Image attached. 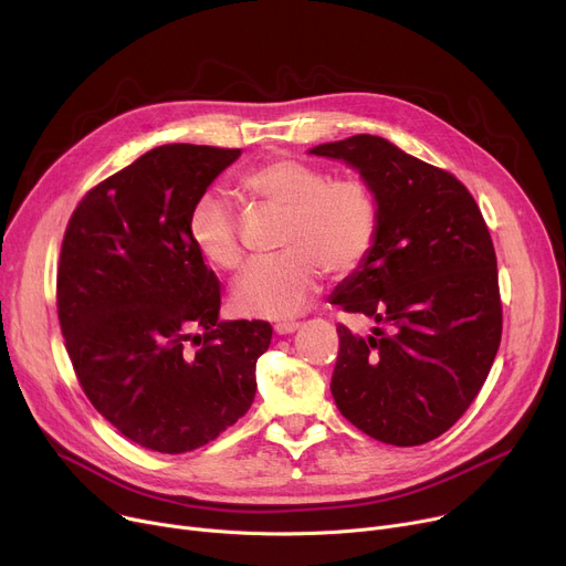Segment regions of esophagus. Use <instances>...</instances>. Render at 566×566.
<instances>
[{"label":"esophagus","mask_w":566,"mask_h":566,"mask_svg":"<svg viewBox=\"0 0 566 566\" xmlns=\"http://www.w3.org/2000/svg\"><path fill=\"white\" fill-rule=\"evenodd\" d=\"M298 328H301V323L284 321V323H277V325H275V333H277V335H293Z\"/></svg>","instance_id":"34e87169"}]
</instances>
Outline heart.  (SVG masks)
Instances as JSON below:
<instances>
[{"instance_id":"obj_1","label":"heart","mask_w":566,"mask_h":566,"mask_svg":"<svg viewBox=\"0 0 566 566\" xmlns=\"http://www.w3.org/2000/svg\"><path fill=\"white\" fill-rule=\"evenodd\" d=\"M243 192L284 213L280 248L254 259L231 289L233 307L256 318H293L307 310L323 271L353 273L369 256L378 233V203L360 178H331L323 169L293 158L265 163L241 181ZM195 250L216 268L243 259L238 220L220 192H206L188 211Z\"/></svg>"}]
</instances>
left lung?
Wrapping results in <instances>:
<instances>
[{
    "label": "left lung",
    "mask_w": 566,
    "mask_h": 566,
    "mask_svg": "<svg viewBox=\"0 0 566 566\" xmlns=\"http://www.w3.org/2000/svg\"><path fill=\"white\" fill-rule=\"evenodd\" d=\"M360 174L378 203L376 243L331 303L388 331L339 325L331 390L367 436L412 448L480 395L502 335L491 233L465 186L376 135L310 148Z\"/></svg>",
    "instance_id": "left-lung-1"
}]
</instances>
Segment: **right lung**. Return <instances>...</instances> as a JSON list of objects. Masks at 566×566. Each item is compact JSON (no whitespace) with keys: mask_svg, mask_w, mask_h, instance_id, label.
Here are the masks:
<instances>
[{"mask_svg":"<svg viewBox=\"0 0 566 566\" xmlns=\"http://www.w3.org/2000/svg\"><path fill=\"white\" fill-rule=\"evenodd\" d=\"M238 156L151 148L84 195L62 243L56 310L82 390L160 454L192 452L243 418L273 339L265 321H220V282L188 235L190 206Z\"/></svg>","mask_w":566,"mask_h":566,"instance_id":"obj_1","label":"right lung"}]
</instances>
